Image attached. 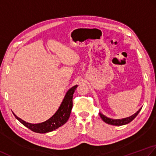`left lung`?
<instances>
[{"label": "left lung", "mask_w": 156, "mask_h": 156, "mask_svg": "<svg viewBox=\"0 0 156 156\" xmlns=\"http://www.w3.org/2000/svg\"><path fill=\"white\" fill-rule=\"evenodd\" d=\"M141 110V108L137 111V112H135L134 114H133L132 116H129V117H126V118H124L122 119H110V118H108V117L106 116L100 112L99 114H100V116L101 117V119H102L103 121H104L106 123L109 124V125H114V126H121V125H126V124L131 122L132 120L138 115V114L139 113V112H140Z\"/></svg>", "instance_id": "left-lung-1"}]
</instances>
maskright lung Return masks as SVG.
Wrapping results in <instances>:
<instances>
[{
	"mask_svg": "<svg viewBox=\"0 0 156 156\" xmlns=\"http://www.w3.org/2000/svg\"><path fill=\"white\" fill-rule=\"evenodd\" d=\"M77 87V85H76L66 91L64 99L62 100L58 109L56 110V112L52 117H50L49 119L43 122L37 124L26 122L16 116L13 112H12V114L21 124H23L25 126H26L27 128L30 129L34 132L46 133L55 131L60 126L65 125L69 119L73 107V96L74 92Z\"/></svg>",
	"mask_w": 156,
	"mask_h": 156,
	"instance_id": "1",
	"label": "right lung"
}]
</instances>
